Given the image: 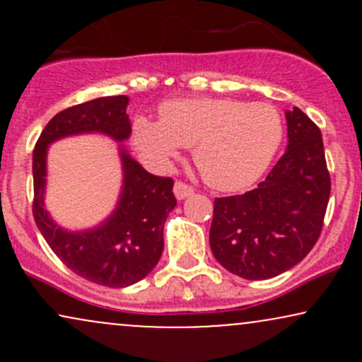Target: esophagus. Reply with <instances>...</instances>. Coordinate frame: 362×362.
Listing matches in <instances>:
<instances>
[{
	"mask_svg": "<svg viewBox=\"0 0 362 362\" xmlns=\"http://www.w3.org/2000/svg\"><path fill=\"white\" fill-rule=\"evenodd\" d=\"M173 192H175V197L178 199V201H182V199H185V197H189V195H192L194 194V189L189 184H185V182L177 180L175 185H173Z\"/></svg>",
	"mask_w": 362,
	"mask_h": 362,
	"instance_id": "1",
	"label": "esophagus"
}]
</instances>
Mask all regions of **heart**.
<instances>
[{
  "instance_id": "1",
  "label": "heart",
  "mask_w": 362,
  "mask_h": 362,
  "mask_svg": "<svg viewBox=\"0 0 362 362\" xmlns=\"http://www.w3.org/2000/svg\"><path fill=\"white\" fill-rule=\"evenodd\" d=\"M161 120L138 119L134 143L149 163L167 165L182 146L213 189L235 192L271 167L284 127L274 107L231 98H184L161 105Z\"/></svg>"
}]
</instances>
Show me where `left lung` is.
Listing matches in <instances>:
<instances>
[{
	"mask_svg": "<svg viewBox=\"0 0 362 362\" xmlns=\"http://www.w3.org/2000/svg\"><path fill=\"white\" fill-rule=\"evenodd\" d=\"M288 149L257 189L214 199L209 243L216 260L243 279H271L308 255L330 197L322 132L305 112H286Z\"/></svg>",
	"mask_w": 362,
	"mask_h": 362,
	"instance_id": "8db88e82",
	"label": "left lung"
}]
</instances>
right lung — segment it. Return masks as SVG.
Returning <instances> with one entry per match:
<instances>
[{
  "label": "right lung",
  "instance_id": "add662e5",
  "mask_svg": "<svg viewBox=\"0 0 362 362\" xmlns=\"http://www.w3.org/2000/svg\"><path fill=\"white\" fill-rule=\"evenodd\" d=\"M126 95L102 97L56 114L34 149V204L37 228L52 252L74 274L107 288L136 284L155 269L163 252V224L177 206L173 180L146 172L120 146L124 185L107 221L88 231H66L44 209L45 156L49 144L66 136L102 132L115 141L131 136Z\"/></svg>",
  "mask_w": 362,
  "mask_h": 362
}]
</instances>
